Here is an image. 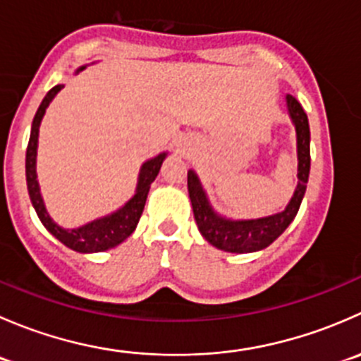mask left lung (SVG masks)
<instances>
[{
    "label": "left lung",
    "instance_id": "left-lung-1",
    "mask_svg": "<svg viewBox=\"0 0 361 361\" xmlns=\"http://www.w3.org/2000/svg\"><path fill=\"white\" fill-rule=\"evenodd\" d=\"M286 110L295 127L297 137V187L279 213L269 214L262 218H248V220H234L224 216L211 206L207 192L204 190L201 180L194 169H188V197L194 209L195 224L199 232L209 245L228 253H253L267 248L286 231L293 218L297 216L298 207L304 199L307 188L309 169H311V133H309V120L304 108L290 94H286Z\"/></svg>",
    "mask_w": 361,
    "mask_h": 361
}]
</instances>
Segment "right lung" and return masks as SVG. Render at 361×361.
Instances as JSON below:
<instances>
[{
    "label": "right lung",
    "instance_id": "right-lung-1",
    "mask_svg": "<svg viewBox=\"0 0 361 361\" xmlns=\"http://www.w3.org/2000/svg\"><path fill=\"white\" fill-rule=\"evenodd\" d=\"M85 66H80L75 71L78 75L83 71ZM64 85H56L47 92L43 97L42 104H39L38 111H36L35 120L31 126V136H29L27 152H25V181H27V192L29 199H31L32 207H35L36 214H38L39 221L43 227L50 232L56 239H59L64 246L69 250L78 251V253H97V251H106L118 246L120 243L126 241L134 231L140 221L141 213L145 209V202H147L148 192H150V185L157 178L160 166L167 157V152L155 155V157L145 160L140 167V174H137V183L134 195L129 199L123 206L113 211L110 214L96 218V220L83 224L76 228H64L59 224L52 220V216L47 211L45 202H43L42 190H39L38 174H36V155H38V136H39V126L45 116L47 108L52 103L54 97L61 92Z\"/></svg>",
    "mask_w": 361,
    "mask_h": 361
}]
</instances>
